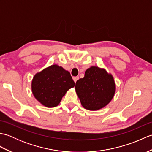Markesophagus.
Here are the masks:
<instances>
[{
  "instance_id": "1",
  "label": "esophagus",
  "mask_w": 152,
  "mask_h": 152,
  "mask_svg": "<svg viewBox=\"0 0 152 152\" xmlns=\"http://www.w3.org/2000/svg\"><path fill=\"white\" fill-rule=\"evenodd\" d=\"M78 79H79V77L78 76H74V77H73V80H74V82H75V83L77 81H78Z\"/></svg>"
}]
</instances>
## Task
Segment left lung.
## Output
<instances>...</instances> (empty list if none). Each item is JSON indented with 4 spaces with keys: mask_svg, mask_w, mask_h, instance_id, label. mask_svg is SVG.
Instances as JSON below:
<instances>
[{
    "mask_svg": "<svg viewBox=\"0 0 152 152\" xmlns=\"http://www.w3.org/2000/svg\"><path fill=\"white\" fill-rule=\"evenodd\" d=\"M75 89L83 108L97 110L111 101L115 85L110 74L104 69L91 66L86 70L84 78L76 82Z\"/></svg>",
    "mask_w": 152,
    "mask_h": 152,
    "instance_id": "8db88e82",
    "label": "left lung"
}]
</instances>
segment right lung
I'll return each mask as SVG.
<instances>
[{
    "label": "right lung",
    "instance_id": "right-lung-1",
    "mask_svg": "<svg viewBox=\"0 0 152 152\" xmlns=\"http://www.w3.org/2000/svg\"><path fill=\"white\" fill-rule=\"evenodd\" d=\"M75 86L69 71L53 64L35 74L32 91L42 104L48 108L57 106L69 89Z\"/></svg>",
    "mask_w": 152,
    "mask_h": 152
}]
</instances>
